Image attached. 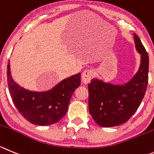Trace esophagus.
<instances>
[{
    "instance_id": "esophagus-1",
    "label": "esophagus",
    "mask_w": 154,
    "mask_h": 154,
    "mask_svg": "<svg viewBox=\"0 0 154 154\" xmlns=\"http://www.w3.org/2000/svg\"><path fill=\"white\" fill-rule=\"evenodd\" d=\"M93 76V71L92 69H87L82 74V81L85 84L90 83Z\"/></svg>"
}]
</instances>
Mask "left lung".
I'll return each mask as SVG.
<instances>
[{
	"instance_id": "obj_1",
	"label": "left lung",
	"mask_w": 154,
	"mask_h": 154,
	"mask_svg": "<svg viewBox=\"0 0 154 154\" xmlns=\"http://www.w3.org/2000/svg\"><path fill=\"white\" fill-rule=\"evenodd\" d=\"M141 55L138 72L124 85H112L97 79L88 84L89 112L97 125L114 127L124 124L134 114L144 97L148 84L149 57L141 41L134 34Z\"/></svg>"
}]
</instances>
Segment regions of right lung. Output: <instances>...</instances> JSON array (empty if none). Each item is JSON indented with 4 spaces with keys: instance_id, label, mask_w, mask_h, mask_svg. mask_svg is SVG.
<instances>
[{
    "instance_id": "obj_1",
    "label": "right lung",
    "mask_w": 154,
    "mask_h": 154,
    "mask_svg": "<svg viewBox=\"0 0 154 154\" xmlns=\"http://www.w3.org/2000/svg\"><path fill=\"white\" fill-rule=\"evenodd\" d=\"M8 84L13 103L28 122L37 125H49L61 120L67 113L73 93L80 86V74L64 79L45 92L29 91L13 80L8 64Z\"/></svg>"
}]
</instances>
